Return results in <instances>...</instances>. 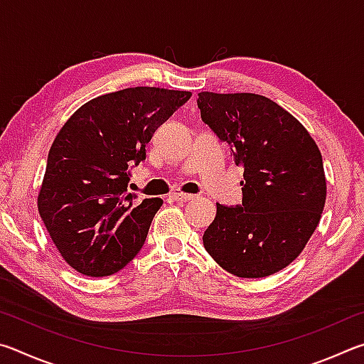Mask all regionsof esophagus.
Listing matches in <instances>:
<instances>
[{
  "label": "esophagus",
  "instance_id": "obj_1",
  "mask_svg": "<svg viewBox=\"0 0 364 364\" xmlns=\"http://www.w3.org/2000/svg\"><path fill=\"white\" fill-rule=\"evenodd\" d=\"M170 197H171V199H173V200H178V202H188V200L193 199L194 196L184 194V193H171Z\"/></svg>",
  "mask_w": 364,
  "mask_h": 364
}]
</instances>
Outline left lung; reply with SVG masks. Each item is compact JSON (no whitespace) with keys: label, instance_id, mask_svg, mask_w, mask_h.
Returning <instances> with one entry per match:
<instances>
[{"label":"left lung","instance_id":"left-lung-1","mask_svg":"<svg viewBox=\"0 0 364 364\" xmlns=\"http://www.w3.org/2000/svg\"><path fill=\"white\" fill-rule=\"evenodd\" d=\"M197 107L244 168L242 204H217L204 247L239 278L278 273L299 257L321 218V152L294 115L264 96L202 91Z\"/></svg>","mask_w":364,"mask_h":364}]
</instances>
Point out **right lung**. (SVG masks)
<instances>
[{"mask_svg": "<svg viewBox=\"0 0 364 364\" xmlns=\"http://www.w3.org/2000/svg\"><path fill=\"white\" fill-rule=\"evenodd\" d=\"M189 91L136 86L95 97L60 128L49 149L40 217L59 254L85 276H110L143 247L162 199L134 202L132 167Z\"/></svg>", "mask_w": 364, "mask_h": 364, "instance_id": "right-lung-1", "label": "right lung"}]
</instances>
